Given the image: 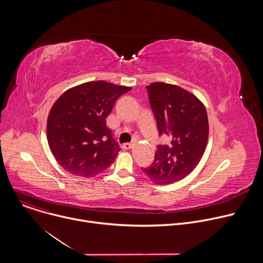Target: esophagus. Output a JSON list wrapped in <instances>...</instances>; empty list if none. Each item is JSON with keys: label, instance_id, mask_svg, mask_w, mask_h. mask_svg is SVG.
Returning a JSON list of instances; mask_svg holds the SVG:
<instances>
[{"label": "esophagus", "instance_id": "34e87169", "mask_svg": "<svg viewBox=\"0 0 263 263\" xmlns=\"http://www.w3.org/2000/svg\"><path fill=\"white\" fill-rule=\"evenodd\" d=\"M132 146H133V144H132L131 142H125V143L122 144V148H123V149H129V148H131Z\"/></svg>", "mask_w": 263, "mask_h": 263}]
</instances>
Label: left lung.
<instances>
[{"instance_id": "1", "label": "left lung", "mask_w": 263, "mask_h": 263, "mask_svg": "<svg viewBox=\"0 0 263 263\" xmlns=\"http://www.w3.org/2000/svg\"><path fill=\"white\" fill-rule=\"evenodd\" d=\"M159 135L153 163L142 168L157 184H171L189 176L199 164L208 141L209 125L204 105L185 89L162 82L146 86Z\"/></svg>"}]
</instances>
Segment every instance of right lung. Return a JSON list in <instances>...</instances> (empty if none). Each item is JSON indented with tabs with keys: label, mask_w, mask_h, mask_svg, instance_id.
<instances>
[{
	"label": "right lung",
	"mask_w": 263,
	"mask_h": 263,
	"mask_svg": "<svg viewBox=\"0 0 263 263\" xmlns=\"http://www.w3.org/2000/svg\"><path fill=\"white\" fill-rule=\"evenodd\" d=\"M130 89L92 81L66 90L54 103L47 137L53 156L65 171L89 178L115 161L121 147L106 118L117 100Z\"/></svg>",
	"instance_id": "right-lung-1"
}]
</instances>
